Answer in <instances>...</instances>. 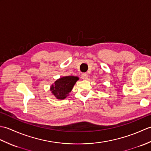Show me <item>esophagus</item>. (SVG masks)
I'll return each mask as SVG.
<instances>
[{"mask_svg":"<svg viewBox=\"0 0 151 151\" xmlns=\"http://www.w3.org/2000/svg\"><path fill=\"white\" fill-rule=\"evenodd\" d=\"M82 78L83 80H87L88 78V75L87 73H83L82 75Z\"/></svg>","mask_w":151,"mask_h":151,"instance_id":"obj_1","label":"esophagus"}]
</instances>
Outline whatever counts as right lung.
Returning <instances> with one entry per match:
<instances>
[{
	"mask_svg": "<svg viewBox=\"0 0 151 151\" xmlns=\"http://www.w3.org/2000/svg\"><path fill=\"white\" fill-rule=\"evenodd\" d=\"M78 80V76H62L51 85L50 90L56 99L63 100L69 96V93L72 91L74 86Z\"/></svg>",
	"mask_w": 151,
	"mask_h": 151,
	"instance_id": "1",
	"label": "right lung"
}]
</instances>
